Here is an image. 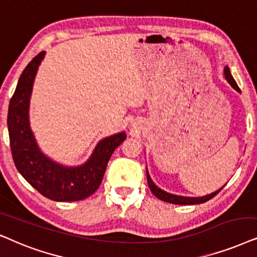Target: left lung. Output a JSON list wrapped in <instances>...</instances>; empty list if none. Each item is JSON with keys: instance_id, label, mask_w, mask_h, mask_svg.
Segmentation results:
<instances>
[{"instance_id": "left-lung-1", "label": "left lung", "mask_w": 257, "mask_h": 257, "mask_svg": "<svg viewBox=\"0 0 257 257\" xmlns=\"http://www.w3.org/2000/svg\"><path fill=\"white\" fill-rule=\"evenodd\" d=\"M224 76H225V78H227V81L229 82V83L232 85V88L236 89L237 91H241L240 88H238L237 83L235 82L234 77L231 76L230 70H229L228 67H225V69H224ZM147 180H148V186L150 188V190H152V193L155 195V196L159 198V200L164 201V202L173 203V204H200V203H204V202H207V201L211 200V198H213L215 195H217L222 189H223V187H222L221 189L215 191V193L210 194V195H207V196H202V197H184V196H177V195L169 194V193H167V191H163L162 189H160L159 187H156L152 181V179H150L148 170H147Z\"/></svg>"}]
</instances>
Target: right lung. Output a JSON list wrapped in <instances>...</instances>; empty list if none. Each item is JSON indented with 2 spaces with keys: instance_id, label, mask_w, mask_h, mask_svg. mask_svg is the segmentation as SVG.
<instances>
[{
  "instance_id": "right-lung-1",
  "label": "right lung",
  "mask_w": 257,
  "mask_h": 257,
  "mask_svg": "<svg viewBox=\"0 0 257 257\" xmlns=\"http://www.w3.org/2000/svg\"><path fill=\"white\" fill-rule=\"evenodd\" d=\"M43 57L44 51H41L30 61L10 98L8 131L14 163L27 182L44 197L59 202L84 200L100 187L109 159L126 135L119 133L102 140L90 159L75 168H67L43 155L30 131L28 119L33 82Z\"/></svg>"
}]
</instances>
